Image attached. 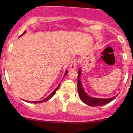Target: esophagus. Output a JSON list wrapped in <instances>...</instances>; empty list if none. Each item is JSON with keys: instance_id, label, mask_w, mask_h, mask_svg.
Segmentation results:
<instances>
[{"instance_id": "esophagus-1", "label": "esophagus", "mask_w": 133, "mask_h": 133, "mask_svg": "<svg viewBox=\"0 0 133 133\" xmlns=\"http://www.w3.org/2000/svg\"><path fill=\"white\" fill-rule=\"evenodd\" d=\"M78 64V61L76 59H75L72 61V62L71 63V65H70V69H75L76 68V65H77Z\"/></svg>"}]
</instances>
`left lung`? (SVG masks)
I'll use <instances>...</instances> for the list:
<instances>
[{
	"label": "left lung",
	"instance_id": "8db88e82",
	"mask_svg": "<svg viewBox=\"0 0 133 133\" xmlns=\"http://www.w3.org/2000/svg\"><path fill=\"white\" fill-rule=\"evenodd\" d=\"M80 75H81V70H78V83H77V88H78V92L80 98L81 99L82 101L85 104L90 106H101L104 105L105 104L110 102L112 100L116 98V96L112 97L111 98H92L91 96H88L83 89L82 86L81 81H80Z\"/></svg>",
	"mask_w": 133,
	"mask_h": 133
}]
</instances>
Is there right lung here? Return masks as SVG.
<instances>
[{"label":"right lung","instance_id":"1","mask_svg":"<svg viewBox=\"0 0 133 133\" xmlns=\"http://www.w3.org/2000/svg\"><path fill=\"white\" fill-rule=\"evenodd\" d=\"M25 32H26V31H25L24 32V33H22V35H24V33H25ZM67 73H68V71H65V74H64V77H65V75H66ZM60 84H59V85H58V86L57 87V88H56L55 89V91H53V92H52V93L51 94V95H49V96H48V97L44 99V100H41V101H37V102H31V103H34V104H39V103H42V102H46V101H48V100H49V99H50L51 98H52V97H53V96H54V95H55V94L56 93V91H57L58 90V89L59 87H60ZM28 102H30V101H28Z\"/></svg>","mask_w":133,"mask_h":133}]
</instances>
